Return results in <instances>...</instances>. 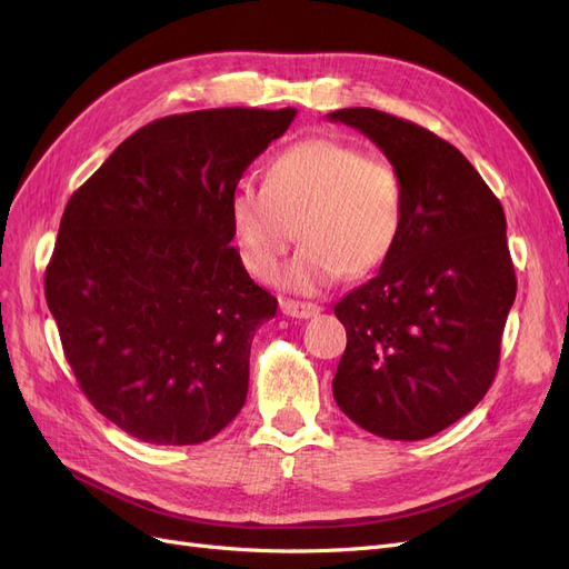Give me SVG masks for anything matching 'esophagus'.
I'll use <instances>...</instances> for the list:
<instances>
[{
    "mask_svg": "<svg viewBox=\"0 0 569 569\" xmlns=\"http://www.w3.org/2000/svg\"><path fill=\"white\" fill-rule=\"evenodd\" d=\"M280 311L289 318H299V320H306V318H313L318 316L322 308L318 303H311V301H295V299H284L280 301Z\"/></svg>",
    "mask_w": 569,
    "mask_h": 569,
    "instance_id": "esophagus-1",
    "label": "esophagus"
}]
</instances>
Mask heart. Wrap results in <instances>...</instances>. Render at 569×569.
<instances>
[{
  "instance_id": "heart-1",
  "label": "heart",
  "mask_w": 569,
  "mask_h": 569,
  "mask_svg": "<svg viewBox=\"0 0 569 569\" xmlns=\"http://www.w3.org/2000/svg\"><path fill=\"white\" fill-rule=\"evenodd\" d=\"M403 218L399 168L337 137L289 144L268 161L263 187L242 184L230 199L239 256L256 278L278 270L297 228L303 247L280 282L299 295H318L343 272L363 278L380 268Z\"/></svg>"
}]
</instances>
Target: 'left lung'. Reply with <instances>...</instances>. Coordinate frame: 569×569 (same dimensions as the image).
<instances>
[{
    "label": "left lung",
    "instance_id": "1",
    "mask_svg": "<svg viewBox=\"0 0 569 569\" xmlns=\"http://www.w3.org/2000/svg\"><path fill=\"white\" fill-rule=\"evenodd\" d=\"M399 168L406 218L380 272L349 291L332 391L368 432L427 439L485 399L518 291L501 201L435 132L377 109H339Z\"/></svg>",
    "mask_w": 569,
    "mask_h": 569
}]
</instances>
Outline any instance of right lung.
Returning a JSON list of instances; mask_svg holds the SVG:
<instances>
[{
  "label": "right lung",
  "instance_id": "1",
  "mask_svg": "<svg viewBox=\"0 0 569 569\" xmlns=\"http://www.w3.org/2000/svg\"><path fill=\"white\" fill-rule=\"evenodd\" d=\"M297 109H206L132 132L61 216L44 297L92 406L130 437L189 446L242 410L278 299L232 244L239 178Z\"/></svg>",
  "mask_w": 569,
  "mask_h": 569
}]
</instances>
